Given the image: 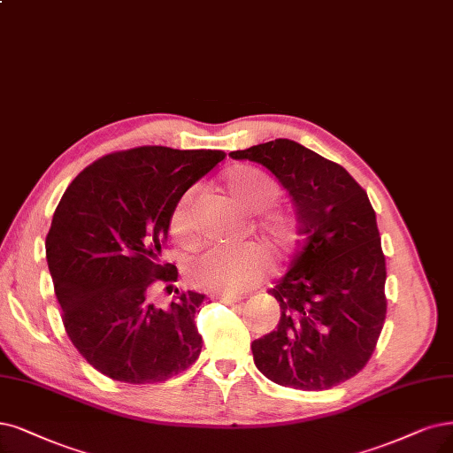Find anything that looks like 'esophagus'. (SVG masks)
I'll use <instances>...</instances> for the list:
<instances>
[{
  "instance_id": "1",
  "label": "esophagus",
  "mask_w": 453,
  "mask_h": 453,
  "mask_svg": "<svg viewBox=\"0 0 453 453\" xmlns=\"http://www.w3.org/2000/svg\"><path fill=\"white\" fill-rule=\"evenodd\" d=\"M241 298L242 296H239V295H216V296H212V300H218V303H224V304H237V303H241Z\"/></svg>"
}]
</instances>
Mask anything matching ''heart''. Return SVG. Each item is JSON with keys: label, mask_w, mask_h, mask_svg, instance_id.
<instances>
[{"label": "heart", "mask_w": 453, "mask_h": 453, "mask_svg": "<svg viewBox=\"0 0 453 453\" xmlns=\"http://www.w3.org/2000/svg\"><path fill=\"white\" fill-rule=\"evenodd\" d=\"M226 190L237 203L252 212L271 207L280 190L276 180L263 170L252 165H237L226 175ZM196 192L184 194L172 212L170 231L173 239L190 248L197 241V226L194 218ZM261 229L276 244L288 242L293 233V220L280 211H269L263 216ZM266 257L256 246H214L197 254L187 263V276L197 289L237 293L252 283L265 273Z\"/></svg>", "instance_id": "1"}]
</instances>
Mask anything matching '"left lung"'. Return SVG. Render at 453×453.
<instances>
[{"label":"left lung","mask_w":453,"mask_h":453,"mask_svg":"<svg viewBox=\"0 0 453 453\" xmlns=\"http://www.w3.org/2000/svg\"><path fill=\"white\" fill-rule=\"evenodd\" d=\"M231 157L269 167L298 218V250L269 291L280 323L252 343L257 370L296 390L338 387L364 370L387 317V259L370 199L345 167L291 140Z\"/></svg>","instance_id":"obj_1"}]
</instances>
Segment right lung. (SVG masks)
Here are the masks:
<instances>
[{
  "label": "right lung",
  "instance_id": "add662e5",
  "mask_svg": "<svg viewBox=\"0 0 453 453\" xmlns=\"http://www.w3.org/2000/svg\"><path fill=\"white\" fill-rule=\"evenodd\" d=\"M224 150L143 145L95 160L65 190L46 235L61 319L96 372L128 384L164 382L201 353L196 311L205 295L175 289L157 308L149 289L172 283L162 261L170 218Z\"/></svg>",
  "mask_w": 453,
  "mask_h": 453
}]
</instances>
